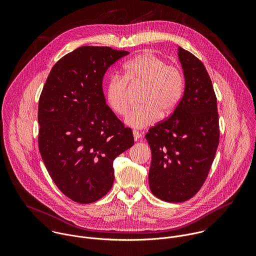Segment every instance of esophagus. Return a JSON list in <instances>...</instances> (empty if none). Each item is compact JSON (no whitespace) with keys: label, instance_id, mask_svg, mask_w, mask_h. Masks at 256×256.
<instances>
[{"label":"esophagus","instance_id":"34e87169","mask_svg":"<svg viewBox=\"0 0 256 256\" xmlns=\"http://www.w3.org/2000/svg\"><path fill=\"white\" fill-rule=\"evenodd\" d=\"M132 134H134V140H138L142 136L140 132H136V130H134V132H132Z\"/></svg>","mask_w":256,"mask_h":256}]
</instances>
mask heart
Returning a JSON list of instances; mask_svg holds the SVG:
<instances>
[{"label": "heart", "mask_w": 256, "mask_h": 256, "mask_svg": "<svg viewBox=\"0 0 256 256\" xmlns=\"http://www.w3.org/2000/svg\"><path fill=\"white\" fill-rule=\"evenodd\" d=\"M142 87L140 107L126 116L128 126L140 130L152 126L162 116L173 112L184 90V76L176 64L166 62L152 52H142L128 60L122 66L120 77H112L105 86L104 95L108 107L118 116L126 114L128 89Z\"/></svg>", "instance_id": "obj_1"}]
</instances>
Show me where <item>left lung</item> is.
<instances>
[{
  "label": "left lung",
  "instance_id": "obj_1",
  "mask_svg": "<svg viewBox=\"0 0 256 256\" xmlns=\"http://www.w3.org/2000/svg\"><path fill=\"white\" fill-rule=\"evenodd\" d=\"M184 93L174 112L149 130L151 192L168 202L192 198L202 186L220 138L216 97L204 64L178 48Z\"/></svg>",
  "mask_w": 256,
  "mask_h": 256
}]
</instances>
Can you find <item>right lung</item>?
I'll list each match as a JSON object with an SVG mask.
<instances>
[{
  "label": "right lung",
  "instance_id": "add662e5",
  "mask_svg": "<svg viewBox=\"0 0 256 256\" xmlns=\"http://www.w3.org/2000/svg\"><path fill=\"white\" fill-rule=\"evenodd\" d=\"M128 54L78 48L52 66L40 94V152L58 188L76 202H94L110 190L114 160L134 144L102 89L108 68Z\"/></svg>",
  "mask_w": 256,
  "mask_h": 256
}]
</instances>
